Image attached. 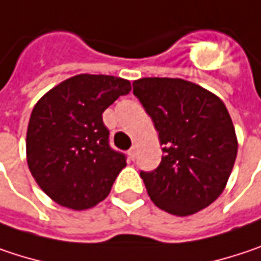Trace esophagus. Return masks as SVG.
Returning a JSON list of instances; mask_svg holds the SVG:
<instances>
[{"mask_svg": "<svg viewBox=\"0 0 261 261\" xmlns=\"http://www.w3.org/2000/svg\"><path fill=\"white\" fill-rule=\"evenodd\" d=\"M128 156H130V160H134V156H136V146H133L128 151Z\"/></svg>", "mask_w": 261, "mask_h": 261, "instance_id": "esophagus-1", "label": "esophagus"}]
</instances>
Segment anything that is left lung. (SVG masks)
<instances>
[{
	"label": "left lung",
	"mask_w": 261,
	"mask_h": 261,
	"mask_svg": "<svg viewBox=\"0 0 261 261\" xmlns=\"http://www.w3.org/2000/svg\"><path fill=\"white\" fill-rule=\"evenodd\" d=\"M133 92L152 118L163 158L154 172H140L160 209L187 217L224 191L238 154V137L220 97L200 85L172 77H143Z\"/></svg>",
	"instance_id": "8db88e82"
}]
</instances>
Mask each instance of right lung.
Instances as JSON below:
<instances>
[{
    "label": "right lung",
    "instance_id": "add662e5",
    "mask_svg": "<svg viewBox=\"0 0 261 261\" xmlns=\"http://www.w3.org/2000/svg\"><path fill=\"white\" fill-rule=\"evenodd\" d=\"M130 91L122 77L77 74L37 101L27 130V163L55 203L85 211L109 196L127 161L109 146L103 112Z\"/></svg>",
    "mask_w": 261,
    "mask_h": 261
}]
</instances>
